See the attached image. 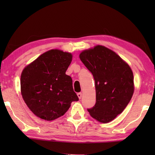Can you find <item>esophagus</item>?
<instances>
[{
	"label": "esophagus",
	"mask_w": 155,
	"mask_h": 155,
	"mask_svg": "<svg viewBox=\"0 0 155 155\" xmlns=\"http://www.w3.org/2000/svg\"><path fill=\"white\" fill-rule=\"evenodd\" d=\"M77 95H78V98H81L82 96H83V94H82V93H77Z\"/></svg>",
	"instance_id": "obj_1"
}]
</instances>
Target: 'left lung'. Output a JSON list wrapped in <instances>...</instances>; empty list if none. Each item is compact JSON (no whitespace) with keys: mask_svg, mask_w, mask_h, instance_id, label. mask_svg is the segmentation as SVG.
Here are the masks:
<instances>
[{"mask_svg":"<svg viewBox=\"0 0 155 155\" xmlns=\"http://www.w3.org/2000/svg\"><path fill=\"white\" fill-rule=\"evenodd\" d=\"M79 57L95 82L96 103L87 110L98 121L108 123L124 110L133 97V72L119 56L103 46L84 51Z\"/></svg>","mask_w":155,"mask_h":155,"instance_id":"8db88e82","label":"left lung"}]
</instances>
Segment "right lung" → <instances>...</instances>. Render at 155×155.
I'll return each mask as SVG.
<instances>
[{"mask_svg": "<svg viewBox=\"0 0 155 155\" xmlns=\"http://www.w3.org/2000/svg\"><path fill=\"white\" fill-rule=\"evenodd\" d=\"M72 54L59 50L45 52L22 71L21 94L25 103L36 116L52 120L67 112L78 97L72 80L66 74Z\"/></svg>", "mask_w": 155, "mask_h": 155, "instance_id": "right-lung-1", "label": "right lung"}]
</instances>
